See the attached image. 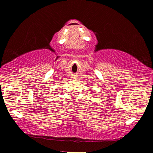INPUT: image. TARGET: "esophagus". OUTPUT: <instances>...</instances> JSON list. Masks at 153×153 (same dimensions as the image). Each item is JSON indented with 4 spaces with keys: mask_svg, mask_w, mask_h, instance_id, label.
Segmentation results:
<instances>
[{
    "mask_svg": "<svg viewBox=\"0 0 153 153\" xmlns=\"http://www.w3.org/2000/svg\"><path fill=\"white\" fill-rule=\"evenodd\" d=\"M74 79H76L77 78V76H74Z\"/></svg>",
    "mask_w": 153,
    "mask_h": 153,
    "instance_id": "34e87169",
    "label": "esophagus"
}]
</instances>
